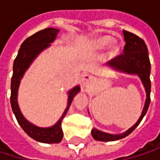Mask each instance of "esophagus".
Wrapping results in <instances>:
<instances>
[{
    "instance_id": "34e87169",
    "label": "esophagus",
    "mask_w": 160,
    "mask_h": 160,
    "mask_svg": "<svg viewBox=\"0 0 160 160\" xmlns=\"http://www.w3.org/2000/svg\"><path fill=\"white\" fill-rule=\"evenodd\" d=\"M92 80V77L90 74H83L82 75V83L84 85H88Z\"/></svg>"
}]
</instances>
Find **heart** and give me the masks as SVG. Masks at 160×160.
<instances>
[{
    "label": "heart",
    "mask_w": 160,
    "mask_h": 160,
    "mask_svg": "<svg viewBox=\"0 0 160 160\" xmlns=\"http://www.w3.org/2000/svg\"><path fill=\"white\" fill-rule=\"evenodd\" d=\"M111 38H109V37H102V38L97 39L95 42H96V46L98 48H104V47L108 46L111 42ZM117 49H118L117 47L113 46L111 49V52H115L117 51Z\"/></svg>",
    "instance_id": "1"
}]
</instances>
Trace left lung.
Returning <instances> with one entry per match:
<instances>
[{"instance_id":"1","label":"left lung","mask_w":160,"mask_h":160,"mask_svg":"<svg viewBox=\"0 0 160 160\" xmlns=\"http://www.w3.org/2000/svg\"><path fill=\"white\" fill-rule=\"evenodd\" d=\"M123 36L124 40L126 42V44L123 49V53L117 55L114 57L109 62H108V65L112 68L131 73V74H137L144 84L146 92V100L144 104V109L142 112V115L138 121L127 132L121 133V134H109L103 132L101 131H98L96 129L92 130V137L97 141L102 142H110V141H116L122 139L132 133L135 128L140 124L142 121L144 115L146 114L147 109L149 108L150 104V92H151V81H150V61L148 57V50L147 46L143 39L138 37L137 35L123 30Z\"/></svg>"}]
</instances>
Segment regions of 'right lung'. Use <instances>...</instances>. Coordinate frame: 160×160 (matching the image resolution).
Listing matches in <instances>:
<instances>
[{"mask_svg": "<svg viewBox=\"0 0 160 160\" xmlns=\"http://www.w3.org/2000/svg\"><path fill=\"white\" fill-rule=\"evenodd\" d=\"M58 29L48 28L36 32L30 37L27 38L24 42L21 44L18 51L17 56L14 61L13 67V77L11 80V106L12 109L16 118L17 122L25 132L30 136L32 139L46 144H55L61 142L63 139V131L61 127L62 120L66 116L69 108V106L74 98V96L80 92V87L77 86L69 92L68 108L62 115L61 118L50 128H39L29 123L21 114L20 109L17 105V90L26 69L29 67L31 62L35 57L43 50L50 46V43L52 42L58 33Z\"/></svg>", "mask_w": 160, "mask_h": 160, "instance_id": "1", "label": "right lung"}]
</instances>
